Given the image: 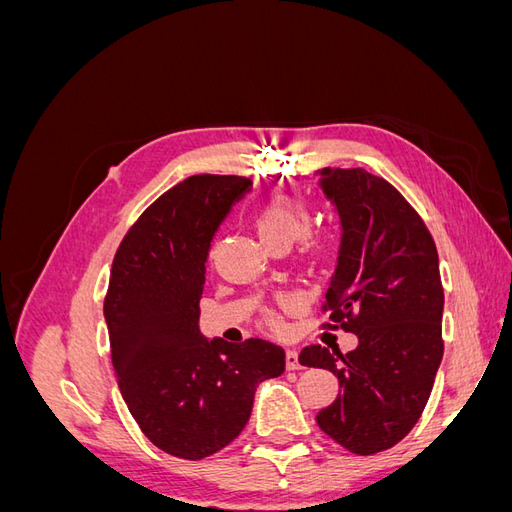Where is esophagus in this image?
<instances>
[{
    "mask_svg": "<svg viewBox=\"0 0 512 512\" xmlns=\"http://www.w3.org/2000/svg\"><path fill=\"white\" fill-rule=\"evenodd\" d=\"M286 367L290 371L301 369V361H299V352L297 350H286Z\"/></svg>",
    "mask_w": 512,
    "mask_h": 512,
    "instance_id": "esophagus-1",
    "label": "esophagus"
}]
</instances>
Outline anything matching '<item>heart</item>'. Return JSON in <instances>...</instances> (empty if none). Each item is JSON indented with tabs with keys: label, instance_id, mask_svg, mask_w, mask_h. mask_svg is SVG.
I'll return each mask as SVG.
<instances>
[{
	"label": "heart",
	"instance_id": "1",
	"mask_svg": "<svg viewBox=\"0 0 512 512\" xmlns=\"http://www.w3.org/2000/svg\"><path fill=\"white\" fill-rule=\"evenodd\" d=\"M309 211L303 203L294 198H275L265 207H260L254 218V226L260 241L267 247L286 245L290 247L294 241L307 235L309 230ZM309 252L314 256H324L331 250V243L327 239H312L307 243ZM267 322L271 327H277V318L273 312L267 314Z\"/></svg>",
	"mask_w": 512,
	"mask_h": 512
}]
</instances>
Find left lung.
<instances>
[{
    "mask_svg": "<svg viewBox=\"0 0 512 512\" xmlns=\"http://www.w3.org/2000/svg\"><path fill=\"white\" fill-rule=\"evenodd\" d=\"M318 173L342 222L324 327L354 333L359 346L342 354L314 344L299 361L333 371L342 389L318 412V427L354 455H376L421 418L442 361L438 252L421 215L389 181L365 168Z\"/></svg>",
    "mask_w": 512,
    "mask_h": 512,
    "instance_id": "left-lung-1",
    "label": "left lung"
}]
</instances>
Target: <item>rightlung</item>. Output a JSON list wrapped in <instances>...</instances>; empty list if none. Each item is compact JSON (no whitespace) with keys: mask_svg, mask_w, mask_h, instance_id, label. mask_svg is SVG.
<instances>
[{"mask_svg":"<svg viewBox=\"0 0 512 512\" xmlns=\"http://www.w3.org/2000/svg\"><path fill=\"white\" fill-rule=\"evenodd\" d=\"M250 188L237 175L188 177L143 211L113 260L104 318L119 391L145 436L179 459L235 440L256 386L286 367L265 339L209 342L198 329L211 241Z\"/></svg>","mask_w":512,"mask_h":512,"instance_id":"right-lung-1","label":"right lung"}]
</instances>
